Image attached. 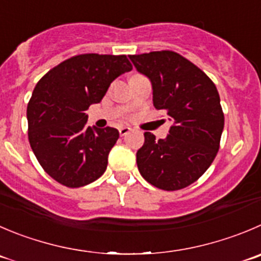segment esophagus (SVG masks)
Returning a JSON list of instances; mask_svg holds the SVG:
<instances>
[{"instance_id":"esophagus-1","label":"esophagus","mask_w":261,"mask_h":261,"mask_svg":"<svg viewBox=\"0 0 261 261\" xmlns=\"http://www.w3.org/2000/svg\"><path fill=\"white\" fill-rule=\"evenodd\" d=\"M130 130H132V128H129V126H120V128H119V133H120V136H126Z\"/></svg>"}]
</instances>
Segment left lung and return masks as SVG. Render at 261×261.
Segmentation results:
<instances>
[{
    "mask_svg": "<svg viewBox=\"0 0 261 261\" xmlns=\"http://www.w3.org/2000/svg\"><path fill=\"white\" fill-rule=\"evenodd\" d=\"M129 59L151 81L155 109L165 111L173 121L165 140L145 133V143L137 151L138 170L160 190H182L206 172L219 150L224 114L217 87L174 51L130 55Z\"/></svg>",
    "mask_w": 261,
    "mask_h": 261,
    "instance_id": "1",
    "label": "left lung"
}]
</instances>
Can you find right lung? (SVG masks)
<instances>
[{
	"label": "right lung",
	"instance_id": "obj_1",
	"mask_svg": "<svg viewBox=\"0 0 261 261\" xmlns=\"http://www.w3.org/2000/svg\"><path fill=\"white\" fill-rule=\"evenodd\" d=\"M132 70L125 55H76L44 74L27 108L31 147L44 172L70 188L105 173L118 129L87 126L86 110L98 103L111 82Z\"/></svg>",
	"mask_w": 261,
	"mask_h": 261
}]
</instances>
